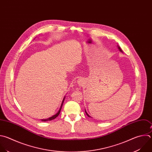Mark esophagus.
Wrapping results in <instances>:
<instances>
[{"instance_id":"obj_1","label":"esophagus","mask_w":152,"mask_h":152,"mask_svg":"<svg viewBox=\"0 0 152 152\" xmlns=\"http://www.w3.org/2000/svg\"><path fill=\"white\" fill-rule=\"evenodd\" d=\"M77 84H78V85H79V86H82L84 85V83H85V80H84L83 79L80 78V79H79L77 80Z\"/></svg>"}]
</instances>
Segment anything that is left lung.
I'll use <instances>...</instances> for the list:
<instances>
[{
  "mask_svg": "<svg viewBox=\"0 0 152 152\" xmlns=\"http://www.w3.org/2000/svg\"><path fill=\"white\" fill-rule=\"evenodd\" d=\"M118 49H119V51H121V53H123V52H122V49H121V48H120V46H119V45H118ZM85 113H86V115H87V116H88V117H89V118H91V116H89V115H88V113H87V112H86V110H85Z\"/></svg>",
  "mask_w": 152,
  "mask_h": 152,
  "instance_id": "obj_1",
  "label": "left lung"
}]
</instances>
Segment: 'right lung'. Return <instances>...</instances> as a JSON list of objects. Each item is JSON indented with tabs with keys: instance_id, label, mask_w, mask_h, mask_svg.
<instances>
[{
	"instance_id": "1",
	"label": "right lung",
	"mask_w": 152,
	"mask_h": 152,
	"mask_svg": "<svg viewBox=\"0 0 152 152\" xmlns=\"http://www.w3.org/2000/svg\"><path fill=\"white\" fill-rule=\"evenodd\" d=\"M65 98H66V96H64V98H63V102H62L61 104V106H60V108L59 110L58 111V112H57L56 114H55L54 115H53V116L50 117V118H47V119H41V121H42V122H46V121H52V120H53V119H56V118L59 115V114H60V111H61V108H62L63 104L64 102Z\"/></svg>"
}]
</instances>
